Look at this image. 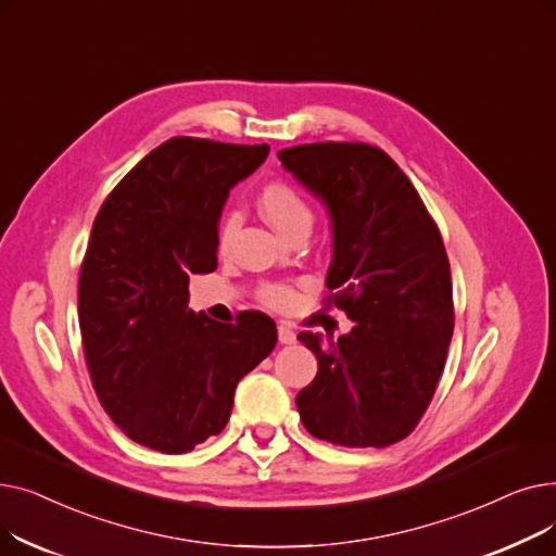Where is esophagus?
<instances>
[{
    "instance_id": "esophagus-1",
    "label": "esophagus",
    "mask_w": 556,
    "mask_h": 556,
    "mask_svg": "<svg viewBox=\"0 0 556 556\" xmlns=\"http://www.w3.org/2000/svg\"><path fill=\"white\" fill-rule=\"evenodd\" d=\"M277 336H279V342H281V344H293V342L298 340V333H295L293 329H290V327H286V325H279Z\"/></svg>"
}]
</instances>
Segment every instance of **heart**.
Masks as SVG:
<instances>
[{"label": "heart", "mask_w": 556, "mask_h": 556, "mask_svg": "<svg viewBox=\"0 0 556 556\" xmlns=\"http://www.w3.org/2000/svg\"><path fill=\"white\" fill-rule=\"evenodd\" d=\"M258 207L281 233L286 237H293V233L302 229H311L313 225V210L308 200L293 187L283 180H275L270 185L263 187L258 195ZM239 227V216L229 214L220 220L218 225V250L227 252L233 231ZM295 290L286 286V283H266L258 290V300L270 306V308H288L290 304H295Z\"/></svg>", "instance_id": "heart-1"}]
</instances>
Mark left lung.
I'll return each instance as SVG.
<instances>
[{"label":"left lung","instance_id":"8db88e82","mask_svg":"<svg viewBox=\"0 0 556 556\" xmlns=\"http://www.w3.org/2000/svg\"><path fill=\"white\" fill-rule=\"evenodd\" d=\"M277 157L329 207L325 304L356 323L338 340L298 336L317 358L295 399L302 424L336 446L386 448L417 428L446 365L455 311L440 227L378 146L302 143Z\"/></svg>","mask_w":556,"mask_h":556}]
</instances>
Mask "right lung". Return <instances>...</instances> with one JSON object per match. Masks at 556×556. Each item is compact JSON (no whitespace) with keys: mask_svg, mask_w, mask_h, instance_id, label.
Masks as SVG:
<instances>
[{"mask_svg":"<svg viewBox=\"0 0 556 556\" xmlns=\"http://www.w3.org/2000/svg\"><path fill=\"white\" fill-rule=\"evenodd\" d=\"M268 151L170 137L94 218L78 277L83 354L103 410L141 446L178 455L218 434L239 381L277 344L266 313L223 325L189 308V275L218 266L229 189Z\"/></svg>","mask_w":556,"mask_h":556,"instance_id":"add662e5","label":"right lung"}]
</instances>
